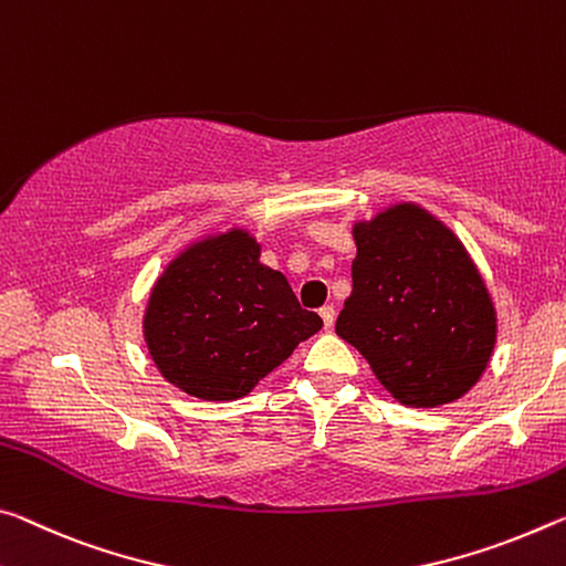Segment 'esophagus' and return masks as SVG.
Here are the masks:
<instances>
[{
  "instance_id": "obj_1",
  "label": "esophagus",
  "mask_w": 566,
  "mask_h": 566,
  "mask_svg": "<svg viewBox=\"0 0 566 566\" xmlns=\"http://www.w3.org/2000/svg\"><path fill=\"white\" fill-rule=\"evenodd\" d=\"M319 317L325 329H332V325H335V307H332V304H325V307L319 310Z\"/></svg>"
}]
</instances>
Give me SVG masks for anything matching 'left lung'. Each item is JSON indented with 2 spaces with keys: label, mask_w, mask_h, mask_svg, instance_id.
<instances>
[{
  "label": "left lung",
  "mask_w": 566,
  "mask_h": 566,
  "mask_svg": "<svg viewBox=\"0 0 566 566\" xmlns=\"http://www.w3.org/2000/svg\"><path fill=\"white\" fill-rule=\"evenodd\" d=\"M353 292L337 335L392 398L438 408L481 380L496 345V307L463 241L412 201L353 223Z\"/></svg>",
  "instance_id": "8db88e82"
}]
</instances>
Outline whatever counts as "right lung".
<instances>
[{
    "label": "right lung",
    "instance_id": "add662e5",
    "mask_svg": "<svg viewBox=\"0 0 566 566\" xmlns=\"http://www.w3.org/2000/svg\"><path fill=\"white\" fill-rule=\"evenodd\" d=\"M247 229L203 234L170 259L143 312V339L158 373L186 396L229 402L249 396L319 332L282 272L259 262Z\"/></svg>",
    "mask_w": 566,
    "mask_h": 566
}]
</instances>
